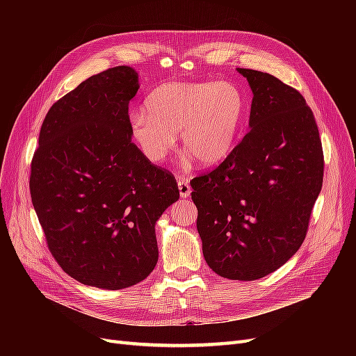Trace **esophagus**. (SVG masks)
<instances>
[{
  "mask_svg": "<svg viewBox=\"0 0 356 356\" xmlns=\"http://www.w3.org/2000/svg\"><path fill=\"white\" fill-rule=\"evenodd\" d=\"M177 186H179V192H180V196H181V197H189V196H191L192 188H191V184H189L188 180L183 179V177H179Z\"/></svg>",
  "mask_w": 356,
  "mask_h": 356,
  "instance_id": "esophagus-1",
  "label": "esophagus"
}]
</instances>
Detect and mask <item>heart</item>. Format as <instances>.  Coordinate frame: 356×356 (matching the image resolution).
<instances>
[{
	"mask_svg": "<svg viewBox=\"0 0 356 356\" xmlns=\"http://www.w3.org/2000/svg\"><path fill=\"white\" fill-rule=\"evenodd\" d=\"M244 95L231 82H172L154 89L144 111L131 114V133L153 163H161L181 134V147L204 167L225 160L235 147Z\"/></svg>",
	"mask_w": 356,
	"mask_h": 356,
	"instance_id": "heart-1",
	"label": "heart"
}]
</instances>
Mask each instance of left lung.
<instances>
[{"mask_svg":"<svg viewBox=\"0 0 356 356\" xmlns=\"http://www.w3.org/2000/svg\"><path fill=\"white\" fill-rule=\"evenodd\" d=\"M252 89L250 131L192 199L208 266L252 282L286 264L306 238L323 184V149L310 106L270 73L236 69Z\"/></svg>","mask_w":356,"mask_h":356,"instance_id":"8db88e82","label":"left lung"}]
</instances>
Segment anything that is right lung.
I'll return each mask as SVG.
<instances>
[{"instance_id": "obj_1", "label": "right lung", "mask_w": 356, "mask_h": 356, "mask_svg": "<svg viewBox=\"0 0 356 356\" xmlns=\"http://www.w3.org/2000/svg\"><path fill=\"white\" fill-rule=\"evenodd\" d=\"M129 66L83 81L49 109L30 173V195L49 251L79 283L120 290L152 273L156 222L179 199L175 176L131 141Z\"/></svg>"}]
</instances>
